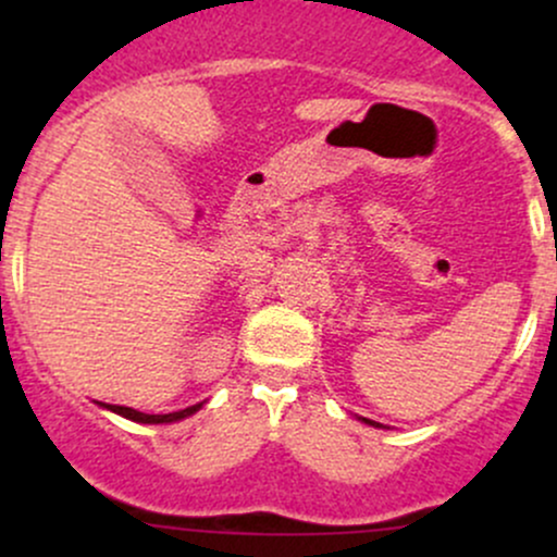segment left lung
<instances>
[{
    "label": "left lung",
    "instance_id": "1",
    "mask_svg": "<svg viewBox=\"0 0 557 557\" xmlns=\"http://www.w3.org/2000/svg\"><path fill=\"white\" fill-rule=\"evenodd\" d=\"M363 421H367V424H372V426H380V424H376V421H372V419H363Z\"/></svg>",
    "mask_w": 557,
    "mask_h": 557
}]
</instances>
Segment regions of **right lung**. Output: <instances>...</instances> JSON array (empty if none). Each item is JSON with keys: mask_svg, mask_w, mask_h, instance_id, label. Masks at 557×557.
I'll list each match as a JSON object with an SVG mask.
<instances>
[{"mask_svg": "<svg viewBox=\"0 0 557 557\" xmlns=\"http://www.w3.org/2000/svg\"><path fill=\"white\" fill-rule=\"evenodd\" d=\"M99 406L107 408V411H112V413H120V417H125L131 421H138V424H172V421L194 417L203 403H196V406H188V408H183V411H172V413H140V411H136V408L112 406V403H99Z\"/></svg>", "mask_w": 557, "mask_h": 557, "instance_id": "right-lung-1", "label": "right lung"}]
</instances>
